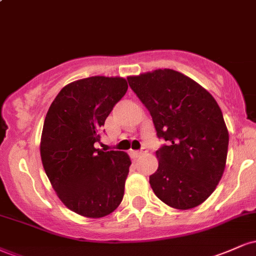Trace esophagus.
I'll list each match as a JSON object with an SVG mask.
<instances>
[{"instance_id":"obj_1","label":"esophagus","mask_w":256,"mask_h":256,"mask_svg":"<svg viewBox=\"0 0 256 256\" xmlns=\"http://www.w3.org/2000/svg\"><path fill=\"white\" fill-rule=\"evenodd\" d=\"M146 152H148V150H146V148H142L140 150H131V155H132V156L137 158V156H140V155L146 154Z\"/></svg>"}]
</instances>
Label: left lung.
<instances>
[{"label": "left lung", "instance_id": "8db88e82", "mask_svg": "<svg viewBox=\"0 0 256 256\" xmlns=\"http://www.w3.org/2000/svg\"><path fill=\"white\" fill-rule=\"evenodd\" d=\"M150 113L158 138V167L149 177L155 195L170 207L190 210L210 196L222 179L228 132L222 110L201 85L173 70L128 78Z\"/></svg>", "mask_w": 256, "mask_h": 256}]
</instances>
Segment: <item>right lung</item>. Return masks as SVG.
Segmentation results:
<instances>
[{
    "mask_svg": "<svg viewBox=\"0 0 256 256\" xmlns=\"http://www.w3.org/2000/svg\"><path fill=\"white\" fill-rule=\"evenodd\" d=\"M126 91L128 83L120 77L95 76L73 82L58 94L44 120V171L64 204L88 218L108 216L124 198L130 158L94 144Z\"/></svg>",
    "mask_w": 256,
    "mask_h": 256,
    "instance_id": "add662e5",
    "label": "right lung"
}]
</instances>
